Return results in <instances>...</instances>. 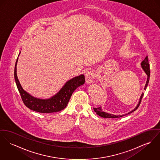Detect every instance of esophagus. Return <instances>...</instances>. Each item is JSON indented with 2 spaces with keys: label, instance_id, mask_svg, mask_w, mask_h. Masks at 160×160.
I'll list each match as a JSON object with an SVG mask.
<instances>
[{
  "label": "esophagus",
  "instance_id": "esophagus-1",
  "mask_svg": "<svg viewBox=\"0 0 160 160\" xmlns=\"http://www.w3.org/2000/svg\"><path fill=\"white\" fill-rule=\"evenodd\" d=\"M95 78V74L92 71H88L85 74V80L88 84L92 83Z\"/></svg>",
  "mask_w": 160,
  "mask_h": 160
}]
</instances>
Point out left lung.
Instances as JSON below:
<instances>
[{
    "mask_svg": "<svg viewBox=\"0 0 160 160\" xmlns=\"http://www.w3.org/2000/svg\"><path fill=\"white\" fill-rule=\"evenodd\" d=\"M141 68L142 69L144 70V72L146 73V74L147 75V81H146V83L145 85V87H144V90L146 89L147 88V86L148 85V82H149V78H150V67H149V64H148V57L146 56V58L144 59V60L142 62H141ZM144 96V93H142L141 96H140V98H139V100L138 102V103L137 104L136 107L135 108L132 110V111H130V112H128V113L125 114H122V115H115V114H111V113H108V112H105L103 111L102 110V107H98V108H94V110L96 112V114L98 115L99 116L102 117V118H121V117H122L123 116H125L127 114H128L132 112H133L134 111H135L139 106V104L141 103V99Z\"/></svg>",
    "mask_w": 160,
    "mask_h": 160,
    "instance_id": "1",
    "label": "left lung"
}]
</instances>
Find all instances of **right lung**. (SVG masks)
Masks as SVG:
<instances>
[{
  "label": "right lung",
  "mask_w": 160,
  "mask_h": 160,
  "mask_svg": "<svg viewBox=\"0 0 160 160\" xmlns=\"http://www.w3.org/2000/svg\"><path fill=\"white\" fill-rule=\"evenodd\" d=\"M20 53L21 52L19 55ZM18 61V57L14 68L15 82L25 105L32 110L41 113L55 112L62 111L66 107L74 91L78 87L85 83V75L83 74H81L66 82L60 91L52 97L49 98H35L25 91L20 84L16 72Z\"/></svg>",
  "instance_id": "obj_1"
}]
</instances>
